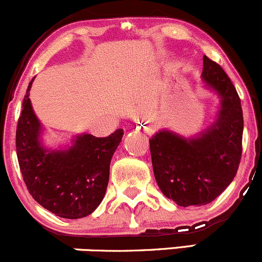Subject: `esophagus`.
Returning <instances> with one entry per match:
<instances>
[{"label":"esophagus","mask_w":262,"mask_h":262,"mask_svg":"<svg viewBox=\"0 0 262 262\" xmlns=\"http://www.w3.org/2000/svg\"><path fill=\"white\" fill-rule=\"evenodd\" d=\"M144 130H145L146 134H151L152 132H154V129H152L151 125H145V127H144Z\"/></svg>","instance_id":"1"}]
</instances>
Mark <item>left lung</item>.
I'll return each mask as SVG.
<instances>
[{"mask_svg": "<svg viewBox=\"0 0 262 262\" xmlns=\"http://www.w3.org/2000/svg\"><path fill=\"white\" fill-rule=\"evenodd\" d=\"M202 77L222 98L215 123L192 139L162 130L149 140L156 182L181 207L214 201L235 177L243 152L244 118L235 87L222 66L206 55Z\"/></svg>", "mask_w": 262, "mask_h": 262, "instance_id": "1", "label": "left lung"}]
</instances>
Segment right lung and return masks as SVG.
Returning a JSON list of instances; mask_svg holds the SVG:
<instances>
[{"instance_id": "obj_1", "label": "right lung", "mask_w": 262, "mask_h": 262, "mask_svg": "<svg viewBox=\"0 0 262 262\" xmlns=\"http://www.w3.org/2000/svg\"><path fill=\"white\" fill-rule=\"evenodd\" d=\"M27 89L18 118L16 150L27 189L37 202L55 215L86 217L98 207L110 180L111 159L121 143L123 129L106 138L83 134L69 150L49 151L41 146L40 123L32 110Z\"/></svg>"}]
</instances>
